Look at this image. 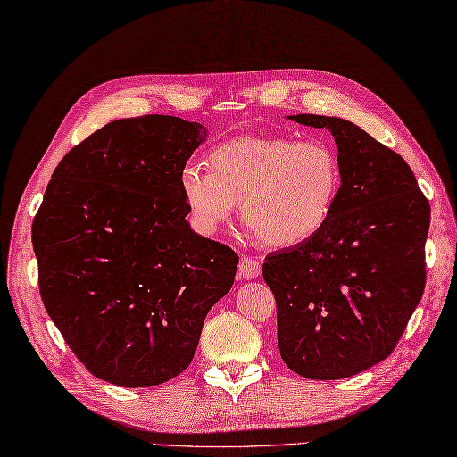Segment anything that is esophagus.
I'll use <instances>...</instances> for the list:
<instances>
[{
  "label": "esophagus",
  "instance_id": "34e87169",
  "mask_svg": "<svg viewBox=\"0 0 457 457\" xmlns=\"http://www.w3.org/2000/svg\"><path fill=\"white\" fill-rule=\"evenodd\" d=\"M238 277L253 280L256 277H261V261L256 256H245L240 258L238 262Z\"/></svg>",
  "mask_w": 457,
  "mask_h": 457
}]
</instances>
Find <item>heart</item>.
I'll return each mask as SVG.
<instances>
[{"label": "heart", "instance_id": "b5f03b06", "mask_svg": "<svg viewBox=\"0 0 457 457\" xmlns=\"http://www.w3.org/2000/svg\"><path fill=\"white\" fill-rule=\"evenodd\" d=\"M209 170L188 165L180 188L199 228L211 232L240 203L248 230L270 246H292L318 235L338 201V154L320 139L237 137L214 147Z\"/></svg>", "mask_w": 457, "mask_h": 457}]
</instances>
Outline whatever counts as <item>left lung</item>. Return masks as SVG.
Wrapping results in <instances>:
<instances>
[{"mask_svg": "<svg viewBox=\"0 0 457 457\" xmlns=\"http://www.w3.org/2000/svg\"><path fill=\"white\" fill-rule=\"evenodd\" d=\"M332 133L342 167L326 227L264 258L280 356L310 380H340L388 358L426 287L429 203L398 153L354 123L296 115Z\"/></svg>", "mask_w": 457, "mask_h": 457, "instance_id": "left-lung-1", "label": "left lung"}]
</instances>
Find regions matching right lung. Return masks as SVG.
I'll list each match as a JSON object with an SVG mask.
<instances>
[{"label": "right lung", "mask_w": 457, "mask_h": 457, "mask_svg": "<svg viewBox=\"0 0 457 457\" xmlns=\"http://www.w3.org/2000/svg\"><path fill=\"white\" fill-rule=\"evenodd\" d=\"M206 129L170 115L117 119L55 167L31 225L39 295L79 362L149 388L188 368L238 254L199 237L180 173Z\"/></svg>", "instance_id": "obj_1"}]
</instances>
